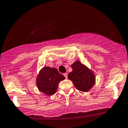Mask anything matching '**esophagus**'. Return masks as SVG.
Here are the masks:
<instances>
[{"instance_id":"esophagus-1","label":"esophagus","mask_w":128,"mask_h":128,"mask_svg":"<svg viewBox=\"0 0 128 128\" xmlns=\"http://www.w3.org/2000/svg\"><path fill=\"white\" fill-rule=\"evenodd\" d=\"M64 76H65L66 78H67V73H64Z\"/></svg>"}]
</instances>
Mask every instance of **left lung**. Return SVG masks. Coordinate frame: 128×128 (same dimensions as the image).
Instances as JSON below:
<instances>
[{
    "label": "left lung",
    "instance_id": "left-lung-1",
    "mask_svg": "<svg viewBox=\"0 0 128 128\" xmlns=\"http://www.w3.org/2000/svg\"><path fill=\"white\" fill-rule=\"evenodd\" d=\"M71 67L73 70L69 73L68 78L78 90L83 92L89 91L96 82V77L92 71L79 61L73 63Z\"/></svg>",
    "mask_w": 128,
    "mask_h": 128
}]
</instances>
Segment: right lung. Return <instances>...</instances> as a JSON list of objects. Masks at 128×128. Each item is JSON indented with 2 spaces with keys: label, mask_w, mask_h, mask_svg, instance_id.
<instances>
[{
  "label": "right lung",
  "mask_w": 128,
  "mask_h": 128,
  "mask_svg": "<svg viewBox=\"0 0 128 128\" xmlns=\"http://www.w3.org/2000/svg\"><path fill=\"white\" fill-rule=\"evenodd\" d=\"M64 79L65 77L60 74L56 68L44 67L39 72L36 84L40 92L51 96L56 92L58 84Z\"/></svg>",
  "instance_id": "obj_1"
}]
</instances>
